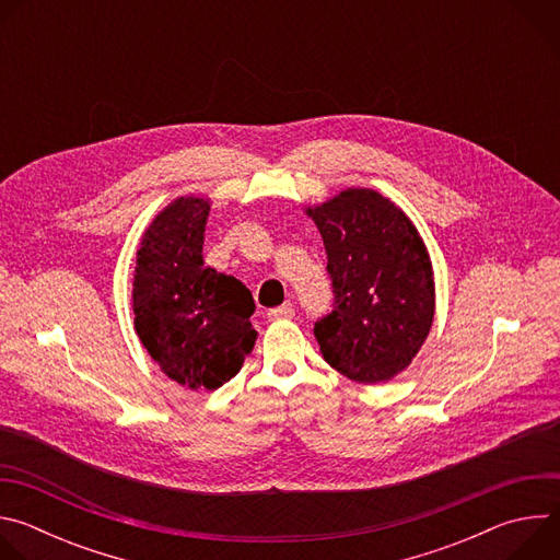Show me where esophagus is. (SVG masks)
Segmentation results:
<instances>
[{"label": "esophagus", "instance_id": "esophagus-1", "mask_svg": "<svg viewBox=\"0 0 560 560\" xmlns=\"http://www.w3.org/2000/svg\"><path fill=\"white\" fill-rule=\"evenodd\" d=\"M292 316H294V305L292 303H283L279 307L268 310L270 322H279V318H292Z\"/></svg>", "mask_w": 560, "mask_h": 560}]
</instances>
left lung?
<instances>
[{"label": "left lung", "mask_w": 560, "mask_h": 560, "mask_svg": "<svg viewBox=\"0 0 560 560\" xmlns=\"http://www.w3.org/2000/svg\"><path fill=\"white\" fill-rule=\"evenodd\" d=\"M324 236L335 310L314 324L324 359L359 383L389 381L425 343L434 277L406 212L370 188L307 208Z\"/></svg>", "instance_id": "1"}]
</instances>
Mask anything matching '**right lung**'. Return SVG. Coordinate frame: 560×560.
<instances>
[{
	"label": "right lung",
	"instance_id": "right-lung-1",
	"mask_svg": "<svg viewBox=\"0 0 560 560\" xmlns=\"http://www.w3.org/2000/svg\"><path fill=\"white\" fill-rule=\"evenodd\" d=\"M210 201L179 197L159 212L137 250L135 330L162 372L190 389H217L253 352L255 299L234 277L203 266Z\"/></svg>",
	"mask_w": 560,
	"mask_h": 560
}]
</instances>
